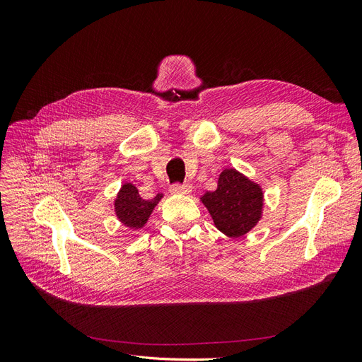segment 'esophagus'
<instances>
[{
  "label": "esophagus",
  "instance_id": "34e87169",
  "mask_svg": "<svg viewBox=\"0 0 362 362\" xmlns=\"http://www.w3.org/2000/svg\"><path fill=\"white\" fill-rule=\"evenodd\" d=\"M170 193L173 194H187L192 192V185L189 182H184V184H180V182H175L172 184L169 187Z\"/></svg>",
  "mask_w": 362,
  "mask_h": 362
}]
</instances>
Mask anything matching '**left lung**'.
<instances>
[{"label": "left lung", "instance_id": "1", "mask_svg": "<svg viewBox=\"0 0 362 362\" xmlns=\"http://www.w3.org/2000/svg\"><path fill=\"white\" fill-rule=\"evenodd\" d=\"M202 202L214 225L228 237H242L257 225L262 211V192L235 169L221 173L214 192H206Z\"/></svg>", "mask_w": 362, "mask_h": 362}]
</instances>
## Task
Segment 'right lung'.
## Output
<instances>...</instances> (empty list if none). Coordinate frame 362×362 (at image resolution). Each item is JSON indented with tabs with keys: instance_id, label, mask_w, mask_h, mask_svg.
<instances>
[{
	"instance_id": "1",
	"label": "right lung",
	"mask_w": 362,
	"mask_h": 362,
	"mask_svg": "<svg viewBox=\"0 0 362 362\" xmlns=\"http://www.w3.org/2000/svg\"><path fill=\"white\" fill-rule=\"evenodd\" d=\"M161 198L163 194L158 193L154 199H144L134 185L127 182L122 185L115 202L116 216L125 226L139 229L146 223L152 210Z\"/></svg>"
}]
</instances>
